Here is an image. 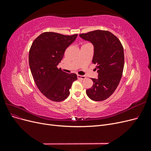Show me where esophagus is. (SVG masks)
Here are the masks:
<instances>
[{"label": "esophagus", "instance_id": "obj_1", "mask_svg": "<svg viewBox=\"0 0 151 151\" xmlns=\"http://www.w3.org/2000/svg\"><path fill=\"white\" fill-rule=\"evenodd\" d=\"M77 78L79 79H86V76H81V75H77Z\"/></svg>", "mask_w": 151, "mask_h": 151}]
</instances>
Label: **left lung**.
Returning <instances> with one entry per match:
<instances>
[{
	"mask_svg": "<svg viewBox=\"0 0 151 151\" xmlns=\"http://www.w3.org/2000/svg\"><path fill=\"white\" fill-rule=\"evenodd\" d=\"M79 36L93 43L92 62L98 68V78H91L93 86L86 90V94L93 101H103L115 92L121 80L124 67L123 46L119 39L108 31L95 30Z\"/></svg>",
	"mask_w": 151,
	"mask_h": 151,
	"instance_id": "obj_1",
	"label": "left lung"
}]
</instances>
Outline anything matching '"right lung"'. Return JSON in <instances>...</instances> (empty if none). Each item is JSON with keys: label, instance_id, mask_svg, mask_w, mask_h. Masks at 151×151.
<instances>
[{"label": "right lung", "instance_id": "1", "mask_svg": "<svg viewBox=\"0 0 151 151\" xmlns=\"http://www.w3.org/2000/svg\"><path fill=\"white\" fill-rule=\"evenodd\" d=\"M77 36V34L68 36L45 32L31 45L29 64L32 76L40 92L53 101L65 100L73 82L77 79L74 73L67 74L57 67L66 48Z\"/></svg>", "mask_w": 151, "mask_h": 151}]
</instances>
